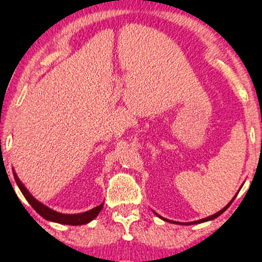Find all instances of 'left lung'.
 Segmentation results:
<instances>
[{
    "label": "left lung",
    "mask_w": 262,
    "mask_h": 262,
    "mask_svg": "<svg viewBox=\"0 0 262 262\" xmlns=\"http://www.w3.org/2000/svg\"><path fill=\"white\" fill-rule=\"evenodd\" d=\"M236 196H237V195H236ZM236 196H235V198H236ZM235 198H233V199H232V201H233V200H235ZM232 201H231V202L229 203V205H227V206L225 207V208H223L222 210H219V212H218V213L213 214V215H210V216H208V218H205V219L198 220V222H192V223H184V224H183V223H177V222H172V220H167V219H165V218H162V219H164V220H165V222H168V223H173V224H182V225H192V224H200V223H205V222H208V220H213V219L218 218V216L220 215V214H223L224 212H225V210H226L227 208H229V207H230V205H231V203H232ZM159 216H160V215H159ZM160 218H161V216H160Z\"/></svg>",
    "instance_id": "obj_1"
}]
</instances>
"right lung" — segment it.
<instances>
[{
    "label": "right lung",
    "instance_id": "1",
    "mask_svg": "<svg viewBox=\"0 0 262 262\" xmlns=\"http://www.w3.org/2000/svg\"><path fill=\"white\" fill-rule=\"evenodd\" d=\"M14 178L16 184H18L20 191L23 192V195L25 196V199L29 201L30 205L32 206V208L36 210L37 213L39 214L40 216H43L44 219L49 220V222H55L59 224H66V225H84V224H88L91 220H94L96 216L98 215V213L101 212L102 207H103V203H101L100 206L95 207L91 210H88L85 213H80V214H62V213H57L55 210L48 208L47 206H44L43 203H40L37 201V200L33 198V196L27 191L25 186L21 184V182L19 181L18 176L15 174L14 172Z\"/></svg>",
    "mask_w": 262,
    "mask_h": 262
}]
</instances>
